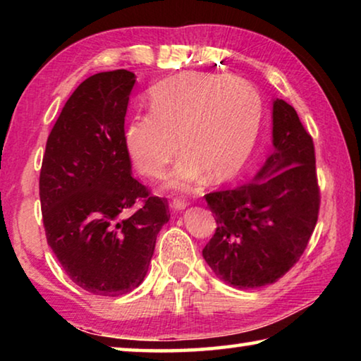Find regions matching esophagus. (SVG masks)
Segmentation results:
<instances>
[{
    "mask_svg": "<svg viewBox=\"0 0 361 361\" xmlns=\"http://www.w3.org/2000/svg\"><path fill=\"white\" fill-rule=\"evenodd\" d=\"M186 207H188V200L180 199V197H175L173 199V202H172V209L173 210H183V209H186Z\"/></svg>",
    "mask_w": 361,
    "mask_h": 361,
    "instance_id": "1",
    "label": "esophagus"
}]
</instances>
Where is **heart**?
Returning <instances> with one entry per match:
<instances>
[{
  "label": "heart",
  "instance_id": "b5f03b06",
  "mask_svg": "<svg viewBox=\"0 0 361 361\" xmlns=\"http://www.w3.org/2000/svg\"><path fill=\"white\" fill-rule=\"evenodd\" d=\"M148 109L126 129L132 162L140 173L159 178L180 143L185 154L167 185L189 189L204 172L210 181H224L243 167L259 132L262 100L245 79L181 73L149 90Z\"/></svg>",
  "mask_w": 361,
  "mask_h": 361
}]
</instances>
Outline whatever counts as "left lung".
<instances>
[{"instance_id":"8db88e82","label":"left lung","mask_w":361,"mask_h":361,"mask_svg":"<svg viewBox=\"0 0 361 361\" xmlns=\"http://www.w3.org/2000/svg\"><path fill=\"white\" fill-rule=\"evenodd\" d=\"M272 122L274 152L252 183L205 194L216 231L204 259L235 288H259L283 277L319 219L314 140L283 100L274 102Z\"/></svg>"}]
</instances>
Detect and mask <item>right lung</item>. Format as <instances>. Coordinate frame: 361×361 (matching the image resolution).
<instances>
[{"instance_id": "obj_1", "label": "right lung", "mask_w": 361, "mask_h": 361, "mask_svg": "<svg viewBox=\"0 0 361 361\" xmlns=\"http://www.w3.org/2000/svg\"><path fill=\"white\" fill-rule=\"evenodd\" d=\"M135 75L97 73L78 85L49 133L39 173L46 239L82 290L121 296L143 282L167 199L132 176L126 113Z\"/></svg>"}]
</instances>
